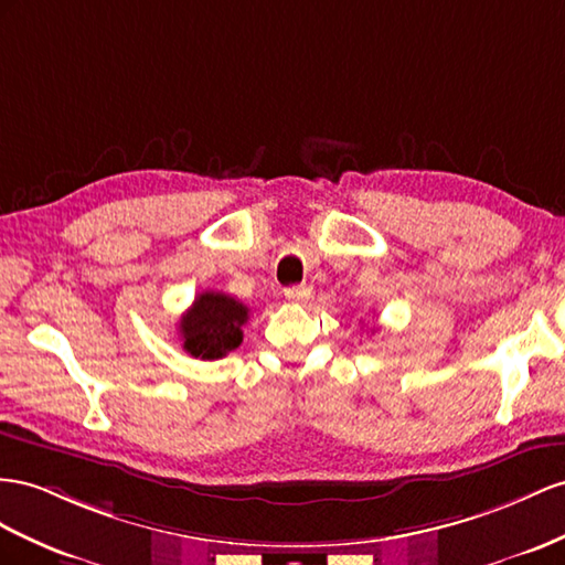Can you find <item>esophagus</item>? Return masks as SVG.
<instances>
[{
    "mask_svg": "<svg viewBox=\"0 0 565 565\" xmlns=\"http://www.w3.org/2000/svg\"><path fill=\"white\" fill-rule=\"evenodd\" d=\"M310 286H306V284H300V286H288V288H284V296H286V300H291V302H306L308 298H310Z\"/></svg>",
    "mask_w": 565,
    "mask_h": 565,
    "instance_id": "1",
    "label": "esophagus"
}]
</instances>
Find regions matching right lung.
<instances>
[{"instance_id": "obj_1", "label": "right lung", "mask_w": 565, "mask_h": 565, "mask_svg": "<svg viewBox=\"0 0 565 565\" xmlns=\"http://www.w3.org/2000/svg\"><path fill=\"white\" fill-rule=\"evenodd\" d=\"M248 317V306L226 294L205 291L195 296L179 322L183 351L200 360L224 358L241 345Z\"/></svg>"}]
</instances>
